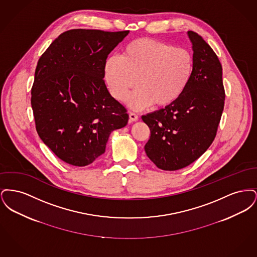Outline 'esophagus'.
<instances>
[{"label":"esophagus","mask_w":257,"mask_h":257,"mask_svg":"<svg viewBox=\"0 0 257 257\" xmlns=\"http://www.w3.org/2000/svg\"><path fill=\"white\" fill-rule=\"evenodd\" d=\"M129 119H130L131 122L137 121V120L139 119V116H138V114L135 113V112H130V113H129Z\"/></svg>","instance_id":"1"}]
</instances>
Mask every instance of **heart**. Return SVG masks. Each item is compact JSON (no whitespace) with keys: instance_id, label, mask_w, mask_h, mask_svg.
<instances>
[{"instance_id":"b5f03b06","label":"heart","mask_w":257,"mask_h":257,"mask_svg":"<svg viewBox=\"0 0 257 257\" xmlns=\"http://www.w3.org/2000/svg\"><path fill=\"white\" fill-rule=\"evenodd\" d=\"M194 70L189 50L153 38H138L123 50L122 57H109L104 65L110 95L123 101L130 89L128 105L135 110L154 104L171 106L183 95Z\"/></svg>"}]
</instances>
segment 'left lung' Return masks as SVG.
Instances as JSON below:
<instances>
[{"label": "left lung", "instance_id": "left-lung-1", "mask_svg": "<svg viewBox=\"0 0 257 257\" xmlns=\"http://www.w3.org/2000/svg\"><path fill=\"white\" fill-rule=\"evenodd\" d=\"M194 70L183 95L165 109L142 116L150 129L148 158L164 171H177L198 159L216 138L224 106L222 68L207 42L188 32Z\"/></svg>", "mask_w": 257, "mask_h": 257}]
</instances>
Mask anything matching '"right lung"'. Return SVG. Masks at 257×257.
Here are the masks:
<instances>
[{
    "instance_id": "obj_1",
    "label": "right lung",
    "mask_w": 257,
    "mask_h": 257,
    "mask_svg": "<svg viewBox=\"0 0 257 257\" xmlns=\"http://www.w3.org/2000/svg\"><path fill=\"white\" fill-rule=\"evenodd\" d=\"M129 31L74 29L56 38L37 62L31 104L42 142L68 165L85 167L124 127L126 108L104 81L108 56Z\"/></svg>"
}]
</instances>
